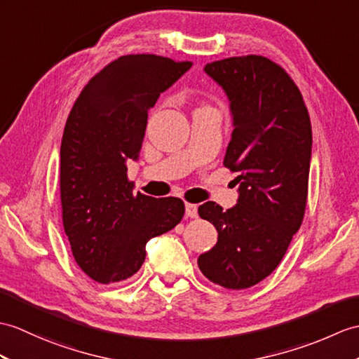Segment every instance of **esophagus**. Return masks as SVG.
<instances>
[{"label":"esophagus","mask_w":359,"mask_h":359,"mask_svg":"<svg viewBox=\"0 0 359 359\" xmlns=\"http://www.w3.org/2000/svg\"><path fill=\"white\" fill-rule=\"evenodd\" d=\"M185 214L187 217H191V219H196L197 217V205L194 203H185Z\"/></svg>","instance_id":"obj_1"}]
</instances>
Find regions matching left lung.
Segmentation results:
<instances>
[{
  "instance_id": "left-lung-1",
  "label": "left lung",
  "mask_w": 359,
  "mask_h": 359,
  "mask_svg": "<svg viewBox=\"0 0 359 359\" xmlns=\"http://www.w3.org/2000/svg\"><path fill=\"white\" fill-rule=\"evenodd\" d=\"M203 72L229 101L234 130L223 165L237 172L238 198L228 211L215 202L198 206L219 238L197 263L215 285L246 289L273 272L302 226L311 119L294 81L268 57H228L206 64Z\"/></svg>"
}]
</instances>
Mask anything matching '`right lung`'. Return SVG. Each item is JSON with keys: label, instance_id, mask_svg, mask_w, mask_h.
I'll list each match as a JSON object with an SVG mask.
<instances>
[{"label": "right lung", "instance_id": "obj_1", "mask_svg": "<svg viewBox=\"0 0 359 359\" xmlns=\"http://www.w3.org/2000/svg\"><path fill=\"white\" fill-rule=\"evenodd\" d=\"M191 65L156 55L121 56L90 79L67 119L64 231L79 268L102 285L135 275L147 241L171 231L185 212L177 197L133 193L127 163L139 159L149 108Z\"/></svg>", "mask_w": 359, "mask_h": 359}]
</instances>
